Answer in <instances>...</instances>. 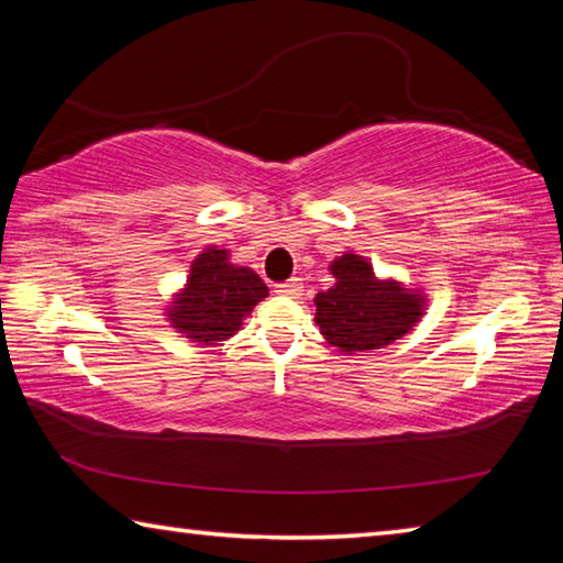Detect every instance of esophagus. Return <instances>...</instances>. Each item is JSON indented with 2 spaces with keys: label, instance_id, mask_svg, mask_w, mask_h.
Here are the masks:
<instances>
[{
  "label": "esophagus",
  "instance_id": "obj_1",
  "mask_svg": "<svg viewBox=\"0 0 563 563\" xmlns=\"http://www.w3.org/2000/svg\"><path fill=\"white\" fill-rule=\"evenodd\" d=\"M300 290H302L300 278H290V280L275 285V292H278V295H288V298H295V295H300Z\"/></svg>",
  "mask_w": 563,
  "mask_h": 563
}]
</instances>
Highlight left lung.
I'll list each match as a JSON object with an SVG mask.
<instances>
[{"label":"left lung","mask_w":563,"mask_h":563,"mask_svg":"<svg viewBox=\"0 0 563 563\" xmlns=\"http://www.w3.org/2000/svg\"><path fill=\"white\" fill-rule=\"evenodd\" d=\"M335 285L318 292L316 322L330 345L345 352L379 350L412 330L422 316V300L397 283H379L360 255L332 263Z\"/></svg>","instance_id":"left-lung-1"}]
</instances>
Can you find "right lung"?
<instances>
[{"instance_id":"obj_1","label":"right lung","mask_w":563,"mask_h":563,"mask_svg":"<svg viewBox=\"0 0 563 563\" xmlns=\"http://www.w3.org/2000/svg\"><path fill=\"white\" fill-rule=\"evenodd\" d=\"M268 288L251 268L228 263L225 251H206L196 258L190 278L176 308H170V322L188 338L216 345L241 328L243 316L261 302Z\"/></svg>"}]
</instances>
